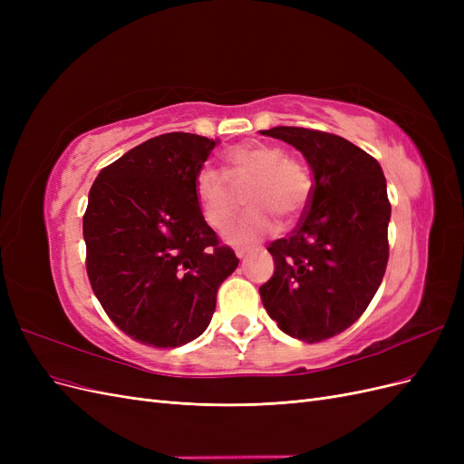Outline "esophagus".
I'll return each mask as SVG.
<instances>
[{"label": "esophagus", "instance_id": "esophagus-1", "mask_svg": "<svg viewBox=\"0 0 464 464\" xmlns=\"http://www.w3.org/2000/svg\"><path fill=\"white\" fill-rule=\"evenodd\" d=\"M236 256H237V259H244L246 257V249L244 247H237L236 249Z\"/></svg>", "mask_w": 464, "mask_h": 464}]
</instances>
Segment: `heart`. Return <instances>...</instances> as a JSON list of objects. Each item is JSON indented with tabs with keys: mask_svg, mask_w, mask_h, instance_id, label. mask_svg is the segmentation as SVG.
I'll return each mask as SVG.
<instances>
[{
	"mask_svg": "<svg viewBox=\"0 0 464 464\" xmlns=\"http://www.w3.org/2000/svg\"><path fill=\"white\" fill-rule=\"evenodd\" d=\"M246 189L247 213L227 230V242L247 246L271 234L275 217L296 220L312 195V179L305 166L273 143H244L227 152V176L203 166L195 176V199L208 227L224 228L236 210V195L229 186Z\"/></svg>",
	"mask_w": 464,
	"mask_h": 464,
	"instance_id": "obj_1",
	"label": "heart"
}]
</instances>
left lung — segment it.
<instances>
[{
	"instance_id": "8db88e82",
	"label": "left lung",
	"mask_w": 464,
	"mask_h": 464,
	"mask_svg": "<svg viewBox=\"0 0 464 464\" xmlns=\"http://www.w3.org/2000/svg\"><path fill=\"white\" fill-rule=\"evenodd\" d=\"M261 133L296 147L314 174L298 227L266 247L275 273L259 288L261 302L280 331L325 341L366 312L383 280L391 218L385 176L373 157L339 135L285 125Z\"/></svg>"
}]
</instances>
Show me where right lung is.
I'll return each mask as SVG.
<instances>
[{
	"label": "right lung",
	"mask_w": 464,
	"mask_h": 464,
	"mask_svg": "<svg viewBox=\"0 0 464 464\" xmlns=\"http://www.w3.org/2000/svg\"><path fill=\"white\" fill-rule=\"evenodd\" d=\"M217 141L174 131L102 168L82 217L87 275L116 325L141 344L174 348L208 327L217 292L240 259L195 199Z\"/></svg>",
	"instance_id": "right-lung-1"
}]
</instances>
